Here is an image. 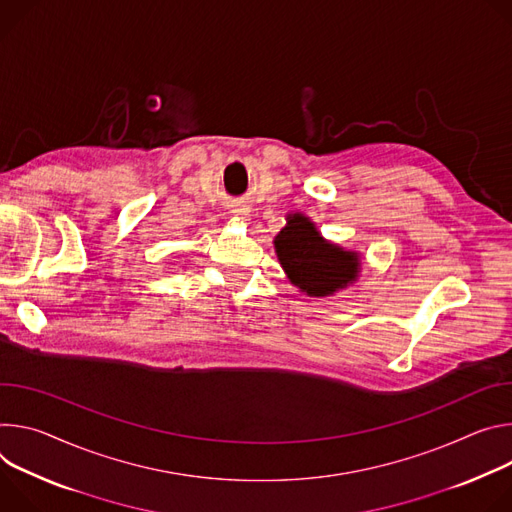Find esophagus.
<instances>
[{"label":"esophagus","instance_id":"obj_1","mask_svg":"<svg viewBox=\"0 0 512 512\" xmlns=\"http://www.w3.org/2000/svg\"><path fill=\"white\" fill-rule=\"evenodd\" d=\"M232 213H234V215H240V217H244V215H248V209H234Z\"/></svg>","mask_w":512,"mask_h":512}]
</instances>
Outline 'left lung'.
<instances>
[{
	"label": "left lung",
	"instance_id": "left-lung-1",
	"mask_svg": "<svg viewBox=\"0 0 512 512\" xmlns=\"http://www.w3.org/2000/svg\"><path fill=\"white\" fill-rule=\"evenodd\" d=\"M274 248L293 285L311 297H327L358 276V256L325 242L301 213L289 217Z\"/></svg>",
	"mask_w": 512,
	"mask_h": 512
}]
</instances>
